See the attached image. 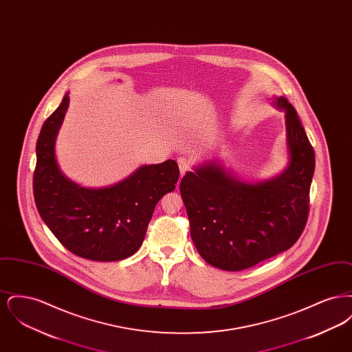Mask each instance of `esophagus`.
Masks as SVG:
<instances>
[{"mask_svg": "<svg viewBox=\"0 0 352 352\" xmlns=\"http://www.w3.org/2000/svg\"><path fill=\"white\" fill-rule=\"evenodd\" d=\"M177 162H178V166H179L181 175H184V174L191 168V161H190V158H187V157H184V155L178 157Z\"/></svg>", "mask_w": 352, "mask_h": 352, "instance_id": "obj_1", "label": "esophagus"}]
</instances>
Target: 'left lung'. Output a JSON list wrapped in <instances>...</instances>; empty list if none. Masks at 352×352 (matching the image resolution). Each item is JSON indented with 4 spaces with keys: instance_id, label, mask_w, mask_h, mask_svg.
Wrapping results in <instances>:
<instances>
[{
    "instance_id": "obj_1",
    "label": "left lung",
    "mask_w": 352,
    "mask_h": 352,
    "mask_svg": "<svg viewBox=\"0 0 352 352\" xmlns=\"http://www.w3.org/2000/svg\"><path fill=\"white\" fill-rule=\"evenodd\" d=\"M274 105L285 112L289 151V165L281 174L245 184L211 161L181 181L191 239L212 267L251 268L293 247L306 226L314 149L294 107L284 96Z\"/></svg>"
}]
</instances>
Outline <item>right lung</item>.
<instances>
[{
	"mask_svg": "<svg viewBox=\"0 0 352 352\" xmlns=\"http://www.w3.org/2000/svg\"><path fill=\"white\" fill-rule=\"evenodd\" d=\"M65 95L36 141L34 199L51 232L74 254L94 261H118L141 247L158 201L175 188L179 168L174 160L144 165L124 181L85 188L60 171L55 140L67 112Z\"/></svg>",
	"mask_w": 352,
	"mask_h": 352,
	"instance_id": "1",
	"label": "right lung"
}]
</instances>
